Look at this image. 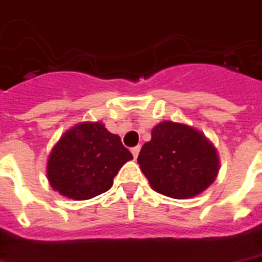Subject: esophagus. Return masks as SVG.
<instances>
[{
  "label": "esophagus",
  "instance_id": "1",
  "mask_svg": "<svg viewBox=\"0 0 262 262\" xmlns=\"http://www.w3.org/2000/svg\"><path fill=\"white\" fill-rule=\"evenodd\" d=\"M139 150H141V146H134V148H131V154H133L134 159H137V158H138Z\"/></svg>",
  "mask_w": 262,
  "mask_h": 262
}]
</instances>
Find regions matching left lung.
Segmentation results:
<instances>
[{
	"label": "left lung",
	"instance_id": "8db88e82",
	"mask_svg": "<svg viewBox=\"0 0 262 262\" xmlns=\"http://www.w3.org/2000/svg\"><path fill=\"white\" fill-rule=\"evenodd\" d=\"M138 163L155 191L186 200L207 190L216 179L219 159L207 137L190 125L162 121L142 146Z\"/></svg>",
	"mask_w": 262,
	"mask_h": 262
}]
</instances>
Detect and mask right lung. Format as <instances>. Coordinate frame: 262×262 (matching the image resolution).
Wrapping results in <instances>:
<instances>
[{
	"label": "right lung",
	"instance_id": "1",
	"mask_svg": "<svg viewBox=\"0 0 262 262\" xmlns=\"http://www.w3.org/2000/svg\"><path fill=\"white\" fill-rule=\"evenodd\" d=\"M133 155L102 123H81L68 129L51 150L47 179L61 195L91 200L113 186L121 166Z\"/></svg>",
	"mask_w": 262,
	"mask_h": 262
}]
</instances>
